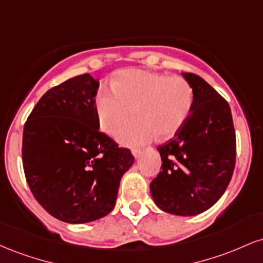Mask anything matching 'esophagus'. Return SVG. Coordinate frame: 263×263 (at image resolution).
Masks as SVG:
<instances>
[{
    "label": "esophagus",
    "mask_w": 263,
    "mask_h": 263,
    "mask_svg": "<svg viewBox=\"0 0 263 263\" xmlns=\"http://www.w3.org/2000/svg\"><path fill=\"white\" fill-rule=\"evenodd\" d=\"M141 153H142L141 149H138V148H134V149H132V155H134L135 158H140Z\"/></svg>",
    "instance_id": "34e87169"
}]
</instances>
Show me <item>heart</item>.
<instances>
[{
	"instance_id": "1",
	"label": "heart",
	"mask_w": 263,
	"mask_h": 263,
	"mask_svg": "<svg viewBox=\"0 0 263 263\" xmlns=\"http://www.w3.org/2000/svg\"><path fill=\"white\" fill-rule=\"evenodd\" d=\"M194 101L190 84L182 77L127 69L115 78L114 87L96 96L101 129L115 135L134 115L137 117L117 134L123 146H142L157 135L170 138L182 128Z\"/></svg>"
}]
</instances>
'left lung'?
Wrapping results in <instances>:
<instances>
[{
    "mask_svg": "<svg viewBox=\"0 0 263 263\" xmlns=\"http://www.w3.org/2000/svg\"><path fill=\"white\" fill-rule=\"evenodd\" d=\"M194 101L189 117L173 138L161 144L162 170L151 183L159 209L193 216L224 194L236 161V137L229 104L203 78L182 74Z\"/></svg>",
    "mask_w": 263,
    "mask_h": 263,
    "instance_id": "left-lung-1",
    "label": "left lung"
}]
</instances>
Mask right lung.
Masks as SVG:
<instances>
[{
  "instance_id": "obj_1",
  "label": "right lung",
  "mask_w": 263,
  "mask_h": 263,
  "mask_svg": "<svg viewBox=\"0 0 263 263\" xmlns=\"http://www.w3.org/2000/svg\"><path fill=\"white\" fill-rule=\"evenodd\" d=\"M99 80L78 75L48 90L23 128L22 161L35 200L50 215L84 224L111 213L123 174L134 164L128 148L99 131Z\"/></svg>"
}]
</instances>
